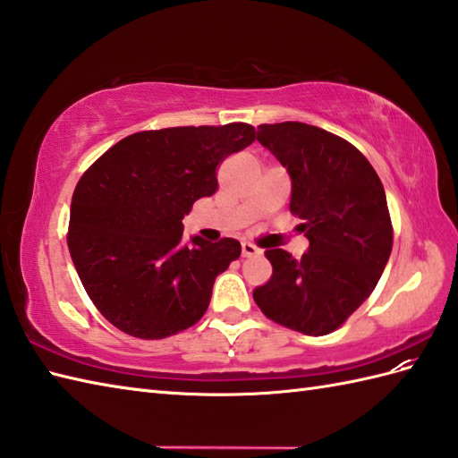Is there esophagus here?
I'll return each instance as SVG.
<instances>
[{
  "label": "esophagus",
  "mask_w": 458,
  "mask_h": 458,
  "mask_svg": "<svg viewBox=\"0 0 458 458\" xmlns=\"http://www.w3.org/2000/svg\"><path fill=\"white\" fill-rule=\"evenodd\" d=\"M259 254H261V250L251 244V242H242V256L251 258V256H259Z\"/></svg>",
  "instance_id": "obj_1"
}]
</instances>
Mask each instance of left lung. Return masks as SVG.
<instances>
[{
	"label": "left lung",
	"mask_w": 458,
	"mask_h": 458,
	"mask_svg": "<svg viewBox=\"0 0 458 458\" xmlns=\"http://www.w3.org/2000/svg\"><path fill=\"white\" fill-rule=\"evenodd\" d=\"M256 138L289 173V208L303 220L309 250L301 259L266 250L274 274L254 301L291 330L328 335L369 297L390 259L384 184L352 143L317 125L264 123Z\"/></svg>",
	"instance_id": "left-lung-1"
}]
</instances>
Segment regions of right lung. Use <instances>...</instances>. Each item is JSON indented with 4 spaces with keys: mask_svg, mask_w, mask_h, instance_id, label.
Listing matches in <instances>:
<instances>
[{
    "mask_svg": "<svg viewBox=\"0 0 458 458\" xmlns=\"http://www.w3.org/2000/svg\"><path fill=\"white\" fill-rule=\"evenodd\" d=\"M256 140L250 123L187 125L128 135L82 174L68 250L96 309L135 338L199 323L240 242L182 240L192 204L216 192V167Z\"/></svg>",
    "mask_w": 458,
    "mask_h": 458,
    "instance_id": "right-lung-1",
    "label": "right lung"
}]
</instances>
